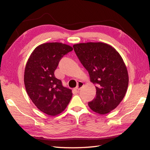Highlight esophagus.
Returning <instances> with one entry per match:
<instances>
[{
    "mask_svg": "<svg viewBox=\"0 0 150 150\" xmlns=\"http://www.w3.org/2000/svg\"><path fill=\"white\" fill-rule=\"evenodd\" d=\"M77 88H81L82 86V85L81 83H79V82H77Z\"/></svg>",
    "mask_w": 150,
    "mask_h": 150,
    "instance_id": "esophagus-1",
    "label": "esophagus"
}]
</instances>
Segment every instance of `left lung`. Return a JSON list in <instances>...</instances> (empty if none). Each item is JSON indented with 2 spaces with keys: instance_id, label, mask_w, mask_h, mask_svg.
Masks as SVG:
<instances>
[{
  "instance_id": "1",
  "label": "left lung",
  "mask_w": 150,
  "mask_h": 150,
  "mask_svg": "<svg viewBox=\"0 0 150 150\" xmlns=\"http://www.w3.org/2000/svg\"><path fill=\"white\" fill-rule=\"evenodd\" d=\"M72 47L61 42H48L37 46L28 60L24 81L28 95L38 109L56 116L64 110L72 97L70 89L54 75L60 60Z\"/></svg>"
}]
</instances>
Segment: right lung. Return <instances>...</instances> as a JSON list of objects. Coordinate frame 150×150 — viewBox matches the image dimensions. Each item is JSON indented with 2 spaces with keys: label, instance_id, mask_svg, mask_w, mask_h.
Returning a JSON list of instances; mask_svg holds the SVG:
<instances>
[{
  "label": "right lung",
  "instance_id": "add662e5",
  "mask_svg": "<svg viewBox=\"0 0 150 150\" xmlns=\"http://www.w3.org/2000/svg\"><path fill=\"white\" fill-rule=\"evenodd\" d=\"M73 48L96 89L89 107L101 115L110 113L122 100L128 89L129 77L123 59L106 43H80Z\"/></svg>",
  "mask_w": 150,
  "mask_h": 150
}]
</instances>
